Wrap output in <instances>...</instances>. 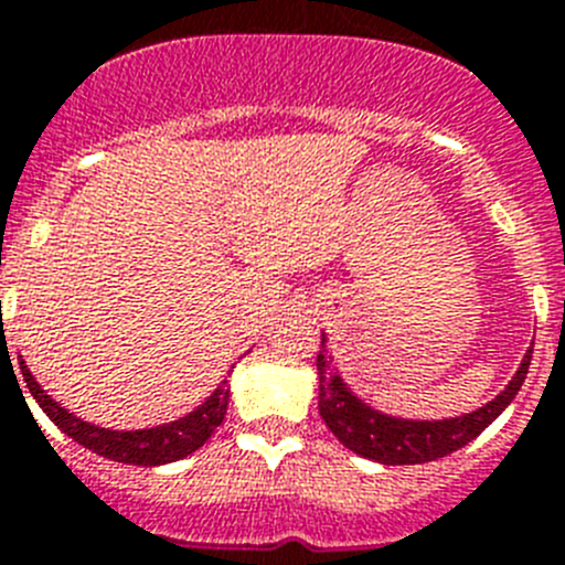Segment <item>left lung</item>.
<instances>
[{
  "label": "left lung",
  "instance_id": "left-lung-1",
  "mask_svg": "<svg viewBox=\"0 0 565 565\" xmlns=\"http://www.w3.org/2000/svg\"><path fill=\"white\" fill-rule=\"evenodd\" d=\"M316 364L318 412H321L323 424L330 426L332 435L361 458L386 466H406L446 458V455L458 452L460 446L478 438L480 431L512 404L518 390L523 386L529 364H532V350L523 355L518 372L498 398L483 404L480 409L444 420L395 418V415H384L375 406L364 404L338 372L335 358L327 350V335H321V352H318Z\"/></svg>",
  "mask_w": 565,
  "mask_h": 565
}]
</instances>
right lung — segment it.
Returning <instances> with one entry per match:
<instances>
[{"label": "right lung", "mask_w": 565, "mask_h": 565, "mask_svg": "<svg viewBox=\"0 0 565 565\" xmlns=\"http://www.w3.org/2000/svg\"><path fill=\"white\" fill-rule=\"evenodd\" d=\"M19 370H22L24 384H28L31 395L36 398V404L42 406V412H45L58 429L71 435L85 449H90V452L116 460V463L164 466L173 463V460L188 458V455H193L195 449L207 444L210 435L222 426L230 404V384L227 377H224L222 384L215 386L213 395L204 404L195 406L193 412H188L184 418L170 420V424L161 426H150V429H105V426L87 424V420L76 418L58 401H53L39 386L33 372L22 361V355H19Z\"/></svg>", "instance_id": "right-lung-1"}]
</instances>
